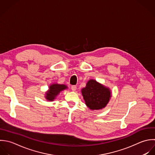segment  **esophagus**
<instances>
[{
    "label": "esophagus",
    "instance_id": "obj_1",
    "mask_svg": "<svg viewBox=\"0 0 155 155\" xmlns=\"http://www.w3.org/2000/svg\"><path fill=\"white\" fill-rule=\"evenodd\" d=\"M71 89L72 91H75L77 90V86H71Z\"/></svg>",
    "mask_w": 155,
    "mask_h": 155
}]
</instances>
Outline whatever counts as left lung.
Instances as JSON below:
<instances>
[{
	"instance_id": "left-lung-1",
	"label": "left lung",
	"mask_w": 155,
	"mask_h": 155,
	"mask_svg": "<svg viewBox=\"0 0 155 155\" xmlns=\"http://www.w3.org/2000/svg\"><path fill=\"white\" fill-rule=\"evenodd\" d=\"M81 93L86 106L91 110L104 108L111 97L110 89L95 80H89Z\"/></svg>"
}]
</instances>
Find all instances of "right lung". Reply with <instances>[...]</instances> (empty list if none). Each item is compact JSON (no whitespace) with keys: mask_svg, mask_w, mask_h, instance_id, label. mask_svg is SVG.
Returning <instances> with one entry per match:
<instances>
[{"mask_svg":"<svg viewBox=\"0 0 155 155\" xmlns=\"http://www.w3.org/2000/svg\"><path fill=\"white\" fill-rule=\"evenodd\" d=\"M67 88L68 87L64 84H52L49 86V90L46 92L45 98L47 100L52 101L61 91Z\"/></svg>","mask_w":155,"mask_h":155,"instance_id":"right-lung-1","label":"right lung"}]
</instances>
